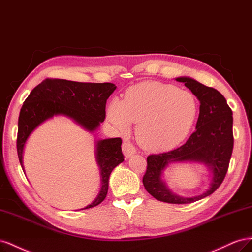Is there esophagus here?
Returning a JSON list of instances; mask_svg holds the SVG:
<instances>
[{
	"label": "esophagus",
	"mask_w": 252,
	"mask_h": 252,
	"mask_svg": "<svg viewBox=\"0 0 252 252\" xmlns=\"http://www.w3.org/2000/svg\"><path fill=\"white\" fill-rule=\"evenodd\" d=\"M122 151H124V154L126 157H131L133 154L136 153V149L135 147L132 145L130 141H124L122 143Z\"/></svg>",
	"instance_id": "1"
}]
</instances>
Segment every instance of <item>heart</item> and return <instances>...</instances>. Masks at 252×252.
Segmentation results:
<instances>
[{
    "label": "heart",
    "mask_w": 252,
    "mask_h": 252,
    "mask_svg": "<svg viewBox=\"0 0 252 252\" xmlns=\"http://www.w3.org/2000/svg\"><path fill=\"white\" fill-rule=\"evenodd\" d=\"M198 105L195 97L175 85L148 81L131 86L125 99L114 98L107 117L121 131L137 124L140 145L153 152L178 146L195 121Z\"/></svg>",
    "instance_id": "obj_1"
}]
</instances>
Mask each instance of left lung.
I'll return each mask as SVG.
<instances>
[{"label":"left lung","mask_w":252,"mask_h":252,"mask_svg":"<svg viewBox=\"0 0 252 252\" xmlns=\"http://www.w3.org/2000/svg\"><path fill=\"white\" fill-rule=\"evenodd\" d=\"M184 82L199 100V115L196 130L188 140L169 152L151 154L147 157V170L142 177L146 190L154 198L169 204H190L209 196L224 181L233 150L232 111L225 97L210 86L191 78H177ZM195 160L210 165L214 172L212 187L202 196L190 199L179 198L166 189L161 182V171L169 162Z\"/></svg>","instance_id":"left-lung-1"}]
</instances>
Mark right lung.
<instances>
[{"label":"right lung","mask_w":252,"mask_h":252,"mask_svg":"<svg viewBox=\"0 0 252 252\" xmlns=\"http://www.w3.org/2000/svg\"><path fill=\"white\" fill-rule=\"evenodd\" d=\"M116 90L113 83H91L47 78L31 92L20 112L17 151L21 166L23 149L28 136L43 121L54 115H66L89 131H94L105 119L106 100ZM121 138L100 140L97 160L101 170V190L97 198L83 209L96 207L106 197L109 178L113 169L125 160Z\"/></svg>","instance_id":"obj_1"}]
</instances>
